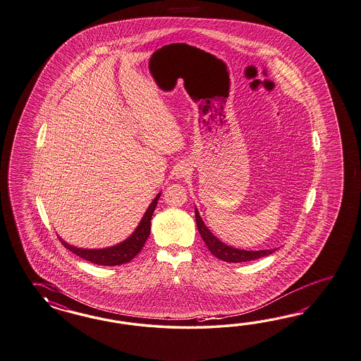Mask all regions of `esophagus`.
Returning a JSON list of instances; mask_svg holds the SVG:
<instances>
[{
  "instance_id": "esophagus-1",
  "label": "esophagus",
  "mask_w": 361,
  "mask_h": 361,
  "mask_svg": "<svg viewBox=\"0 0 361 361\" xmlns=\"http://www.w3.org/2000/svg\"><path fill=\"white\" fill-rule=\"evenodd\" d=\"M190 171H192V166L188 161H181L178 166L176 168V175L178 177H183V176L189 175Z\"/></svg>"
}]
</instances>
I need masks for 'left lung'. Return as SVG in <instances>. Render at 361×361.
Wrapping results in <instances>:
<instances>
[{
  "instance_id": "left-lung-1",
  "label": "left lung",
  "mask_w": 361,
  "mask_h": 361,
  "mask_svg": "<svg viewBox=\"0 0 361 361\" xmlns=\"http://www.w3.org/2000/svg\"><path fill=\"white\" fill-rule=\"evenodd\" d=\"M195 222H197V228H198L200 234H201L204 242L207 245V248L210 250V252L214 255L216 259L224 260L227 263L251 262V260H256V259H260L264 256H268V255L273 254L276 251V248L274 250H260V251H244V250H238V248L222 243L206 227V224H204L202 218L200 216V213H198L197 209H195Z\"/></svg>"
}]
</instances>
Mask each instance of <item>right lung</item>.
I'll use <instances>...</instances> for the list:
<instances>
[{"instance_id": "right-lung-1", "label": "right lung", "mask_w": 361, "mask_h": 361, "mask_svg": "<svg viewBox=\"0 0 361 361\" xmlns=\"http://www.w3.org/2000/svg\"><path fill=\"white\" fill-rule=\"evenodd\" d=\"M160 195H156L151 205L148 206L146 213L143 215L140 224H137L135 231L123 240L122 243L109 247V248H101V250H87V248H78L71 244L66 243L63 239H60L61 244L69 250L71 252L78 255L80 257L88 260L90 263L98 264V265H106V267H113V265H121L126 264L133 260L137 256L143 245L146 243L149 233H151V218L154 214L157 200L160 198Z\"/></svg>"}]
</instances>
